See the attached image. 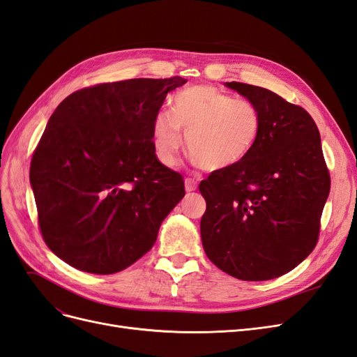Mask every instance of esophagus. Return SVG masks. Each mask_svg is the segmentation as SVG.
<instances>
[{
	"label": "esophagus",
	"mask_w": 357,
	"mask_h": 357,
	"mask_svg": "<svg viewBox=\"0 0 357 357\" xmlns=\"http://www.w3.org/2000/svg\"><path fill=\"white\" fill-rule=\"evenodd\" d=\"M197 186H198V183H197V180L195 178H190V177H188L186 180H185V188H186V192H193L197 189Z\"/></svg>",
	"instance_id": "obj_1"
}]
</instances>
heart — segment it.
I'll list each match as a JSON object with an SVG mask.
<instances>
[{"label": "heart", "mask_w": 357, "mask_h": 357, "mask_svg": "<svg viewBox=\"0 0 357 357\" xmlns=\"http://www.w3.org/2000/svg\"><path fill=\"white\" fill-rule=\"evenodd\" d=\"M264 128L259 105L236 100L207 84L180 91L172 114L159 112L153 123V147L164 165H176L186 134L189 156L205 171L238 165L257 144Z\"/></svg>", "instance_id": "b5f03b06"}]
</instances>
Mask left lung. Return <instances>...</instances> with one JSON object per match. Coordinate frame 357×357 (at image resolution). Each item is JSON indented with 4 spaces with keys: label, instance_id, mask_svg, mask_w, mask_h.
I'll return each instance as SVG.
<instances>
[{
    "label": "left lung",
    "instance_id": "obj_1",
    "mask_svg": "<svg viewBox=\"0 0 357 357\" xmlns=\"http://www.w3.org/2000/svg\"><path fill=\"white\" fill-rule=\"evenodd\" d=\"M226 86L259 105L264 128L243 162L199 183L207 201L201 240L223 273L264 282L291 271L314 250L331 176L307 110L259 86Z\"/></svg>",
    "mask_w": 357,
    "mask_h": 357
}]
</instances>
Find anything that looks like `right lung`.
I'll return each instance as SVG.
<instances>
[{
	"label": "right lung",
	"mask_w": 357,
	"mask_h": 357,
	"mask_svg": "<svg viewBox=\"0 0 357 357\" xmlns=\"http://www.w3.org/2000/svg\"><path fill=\"white\" fill-rule=\"evenodd\" d=\"M186 82L100 83L53 112L29 180L43 240L63 262L114 274L153 247L162 220L185 197L181 174L155 153L153 123L167 93Z\"/></svg>",
	"instance_id": "add662e5"
}]
</instances>
